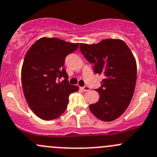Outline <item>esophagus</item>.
Masks as SVG:
<instances>
[{
	"instance_id": "34e87169",
	"label": "esophagus",
	"mask_w": 157,
	"mask_h": 157,
	"mask_svg": "<svg viewBox=\"0 0 157 157\" xmlns=\"http://www.w3.org/2000/svg\"><path fill=\"white\" fill-rule=\"evenodd\" d=\"M82 90L84 92H87V91H90V87L88 86H84L83 87H82Z\"/></svg>"
}]
</instances>
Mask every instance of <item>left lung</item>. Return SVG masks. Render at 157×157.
<instances>
[{
	"label": "left lung",
	"instance_id": "left-lung-1",
	"mask_svg": "<svg viewBox=\"0 0 157 157\" xmlns=\"http://www.w3.org/2000/svg\"><path fill=\"white\" fill-rule=\"evenodd\" d=\"M80 50L94 64L95 74L104 77L96 89L99 101L90 105V110L102 121L115 120L128 107L135 89L137 65L132 52L124 41L110 39L93 45L80 44Z\"/></svg>",
	"mask_w": 157,
	"mask_h": 157
}]
</instances>
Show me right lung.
I'll use <instances>...</instances> for the list:
<instances>
[{
  "label": "right lung",
  "instance_id": "obj_1",
  "mask_svg": "<svg viewBox=\"0 0 157 157\" xmlns=\"http://www.w3.org/2000/svg\"><path fill=\"white\" fill-rule=\"evenodd\" d=\"M78 45L57 38H41L26 52L21 72L23 93L30 108L42 119L61 116L70 94L79 90L69 84L64 67L66 57Z\"/></svg>",
  "mask_w": 157,
  "mask_h": 157
}]
</instances>
